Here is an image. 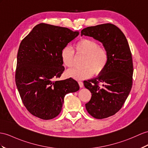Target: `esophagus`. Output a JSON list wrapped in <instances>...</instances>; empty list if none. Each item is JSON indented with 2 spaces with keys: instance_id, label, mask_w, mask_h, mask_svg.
<instances>
[{
  "instance_id": "1",
  "label": "esophagus",
  "mask_w": 148,
  "mask_h": 148,
  "mask_svg": "<svg viewBox=\"0 0 148 148\" xmlns=\"http://www.w3.org/2000/svg\"><path fill=\"white\" fill-rule=\"evenodd\" d=\"M78 84H79V86H80V88L84 87V83H83L82 82L79 81V82H78Z\"/></svg>"
}]
</instances>
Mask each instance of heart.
<instances>
[{
  "instance_id": "heart-1",
  "label": "heart",
  "mask_w": 148,
  "mask_h": 148,
  "mask_svg": "<svg viewBox=\"0 0 148 148\" xmlns=\"http://www.w3.org/2000/svg\"><path fill=\"white\" fill-rule=\"evenodd\" d=\"M74 48L78 55H85L82 68H75L68 70V77L77 80L88 78L93 75L101 73L105 69L108 62L107 50L100 46L98 42L90 39L84 38L78 41L74 45ZM63 64L68 68L74 65L75 52L71 47L66 46L61 53Z\"/></svg>"
}]
</instances>
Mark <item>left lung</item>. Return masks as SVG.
<instances>
[{"label": "left lung", "instance_id": "obj_1", "mask_svg": "<svg viewBox=\"0 0 148 148\" xmlns=\"http://www.w3.org/2000/svg\"><path fill=\"white\" fill-rule=\"evenodd\" d=\"M83 35L102 42L109 56L102 73L84 82L85 87L92 93L90 100L85 104L86 109L92 117L102 119L117 113L131 92L133 75L131 52L125 35L114 24L86 27L81 31Z\"/></svg>", "mask_w": 148, "mask_h": 148}]
</instances>
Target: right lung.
Instances as JSON below:
<instances>
[{
	"label": "right lung",
	"instance_id": "add662e5",
	"mask_svg": "<svg viewBox=\"0 0 148 148\" xmlns=\"http://www.w3.org/2000/svg\"><path fill=\"white\" fill-rule=\"evenodd\" d=\"M78 34L66 27L41 23L21 41L16 84L24 106L33 116L44 120L56 117L62 111L64 96L80 88L71 78L54 81L64 70L63 48Z\"/></svg>",
	"mask_w": 148,
	"mask_h": 148
}]
</instances>
